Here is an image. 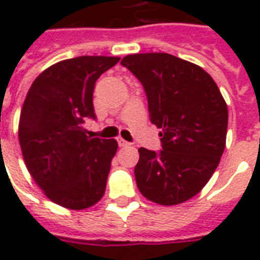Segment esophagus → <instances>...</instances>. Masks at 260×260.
<instances>
[{
  "instance_id": "esophagus-1",
  "label": "esophagus",
  "mask_w": 260,
  "mask_h": 260,
  "mask_svg": "<svg viewBox=\"0 0 260 260\" xmlns=\"http://www.w3.org/2000/svg\"><path fill=\"white\" fill-rule=\"evenodd\" d=\"M117 141H118V145L121 147H125V146H129V143H128V142L125 141V139H122V138H118V139H117Z\"/></svg>"
}]
</instances>
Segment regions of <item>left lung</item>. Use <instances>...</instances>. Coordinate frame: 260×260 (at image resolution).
Here are the masks:
<instances>
[{"label": "left lung", "instance_id": "1", "mask_svg": "<svg viewBox=\"0 0 260 260\" xmlns=\"http://www.w3.org/2000/svg\"><path fill=\"white\" fill-rule=\"evenodd\" d=\"M121 64L141 80L163 150L139 149L136 185L149 201L173 206L203 189L225 147L229 110L210 75L167 53L131 54Z\"/></svg>", "mask_w": 260, "mask_h": 260}]
</instances>
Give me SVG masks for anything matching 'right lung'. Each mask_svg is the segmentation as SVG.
I'll list each match as a JSON object with an SVG mask.
<instances>
[{
    "instance_id": "right-lung-1",
    "label": "right lung",
    "mask_w": 260,
    "mask_h": 260,
    "mask_svg": "<svg viewBox=\"0 0 260 260\" xmlns=\"http://www.w3.org/2000/svg\"><path fill=\"white\" fill-rule=\"evenodd\" d=\"M119 57L83 55L64 59L37 76L19 118V145L27 171L44 195L59 206L83 210L106 191L115 139L86 135L83 122L94 118L96 80Z\"/></svg>"
}]
</instances>
